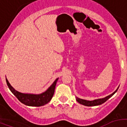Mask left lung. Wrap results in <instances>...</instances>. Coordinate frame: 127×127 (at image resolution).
<instances>
[{
    "instance_id": "obj_1",
    "label": "left lung",
    "mask_w": 127,
    "mask_h": 127,
    "mask_svg": "<svg viewBox=\"0 0 127 127\" xmlns=\"http://www.w3.org/2000/svg\"><path fill=\"white\" fill-rule=\"evenodd\" d=\"M119 87L116 89V90L114 92L112 93V94L109 95L107 96L104 97V98H99V99H94V100L92 101H88V100H86V99H80V98H77L76 97V100L78 103H79L81 104L84 105V106H98V105L102 104L105 103L106 101L108 99H109L112 95L115 94V93H116V92L118 90Z\"/></svg>"
}]
</instances>
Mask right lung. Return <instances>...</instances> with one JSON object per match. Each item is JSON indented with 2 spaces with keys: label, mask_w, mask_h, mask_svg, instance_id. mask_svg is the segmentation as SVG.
I'll use <instances>...</instances> for the list:
<instances>
[{
  "label": "right lung",
  "mask_w": 127,
  "mask_h": 127,
  "mask_svg": "<svg viewBox=\"0 0 127 127\" xmlns=\"http://www.w3.org/2000/svg\"><path fill=\"white\" fill-rule=\"evenodd\" d=\"M58 79L59 78H57L47 90L40 94L21 93L20 92H18L13 87L7 79H6V82H7V84L9 89L21 103L26 106L39 107V106H43L50 101L54 95L56 84Z\"/></svg>",
  "instance_id": "add662e5"
}]
</instances>
